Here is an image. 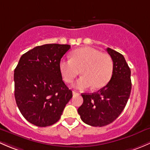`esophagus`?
<instances>
[{
    "instance_id": "34e87169",
    "label": "esophagus",
    "mask_w": 150,
    "mask_h": 150,
    "mask_svg": "<svg viewBox=\"0 0 150 150\" xmlns=\"http://www.w3.org/2000/svg\"><path fill=\"white\" fill-rule=\"evenodd\" d=\"M80 94L79 92H76V91H73V95L74 96H76V95H79Z\"/></svg>"
}]
</instances>
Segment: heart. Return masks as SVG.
I'll list each match as a JSON object with an SVG mask.
<instances>
[{"label":"heart","instance_id":"heart-1","mask_svg":"<svg viewBox=\"0 0 150 150\" xmlns=\"http://www.w3.org/2000/svg\"><path fill=\"white\" fill-rule=\"evenodd\" d=\"M59 68L66 82H73L81 72L82 76L76 83V87L83 89L92 86V89H97L105 86L110 80L113 62L108 54L84 47L74 50L71 59L61 60Z\"/></svg>","mask_w":150,"mask_h":150}]
</instances>
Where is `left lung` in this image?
<instances>
[{
  "mask_svg": "<svg viewBox=\"0 0 150 150\" xmlns=\"http://www.w3.org/2000/svg\"><path fill=\"white\" fill-rule=\"evenodd\" d=\"M113 62L110 81L98 92L82 94V105L78 108L84 123L92 126H105L113 122L124 109L132 90L131 70L122 54L108 47Z\"/></svg>",
  "mask_w": 150,
  "mask_h": 150,
  "instance_id": "obj_1",
  "label": "left lung"
}]
</instances>
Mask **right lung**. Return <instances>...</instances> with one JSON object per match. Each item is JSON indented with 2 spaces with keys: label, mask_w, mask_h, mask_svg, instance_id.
<instances>
[{
  "label": "right lung",
  "mask_w": 150,
  "mask_h": 150,
  "mask_svg": "<svg viewBox=\"0 0 150 150\" xmlns=\"http://www.w3.org/2000/svg\"><path fill=\"white\" fill-rule=\"evenodd\" d=\"M69 45L37 46L21 55L14 70V95L27 121L40 127L51 126L61 118L72 91L62 79L59 64Z\"/></svg>",
  "instance_id": "add662e5"
}]
</instances>
